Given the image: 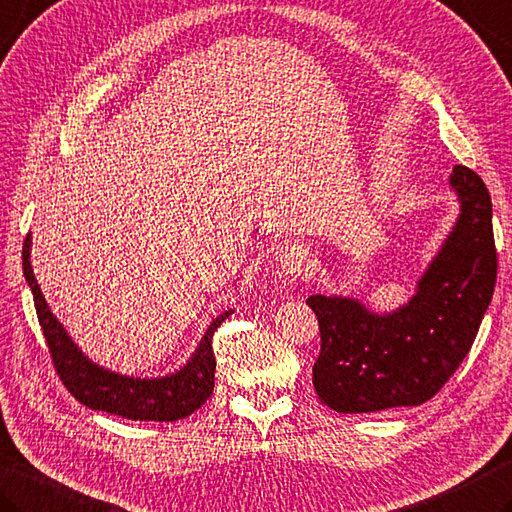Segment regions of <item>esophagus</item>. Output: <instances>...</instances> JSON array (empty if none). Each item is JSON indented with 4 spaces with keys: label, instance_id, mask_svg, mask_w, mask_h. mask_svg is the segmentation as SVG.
<instances>
[{
    "label": "esophagus",
    "instance_id": "esophagus-1",
    "mask_svg": "<svg viewBox=\"0 0 512 512\" xmlns=\"http://www.w3.org/2000/svg\"><path fill=\"white\" fill-rule=\"evenodd\" d=\"M279 268L286 277H310L315 270V262L313 257L308 255L306 248H286L282 255H279Z\"/></svg>",
    "mask_w": 512,
    "mask_h": 512
}]
</instances>
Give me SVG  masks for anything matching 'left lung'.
<instances>
[{"instance_id": "8db88e82", "label": "left lung", "mask_w": 512, "mask_h": 512, "mask_svg": "<svg viewBox=\"0 0 512 512\" xmlns=\"http://www.w3.org/2000/svg\"><path fill=\"white\" fill-rule=\"evenodd\" d=\"M448 186L459 215L406 304L375 313L357 297L306 299L322 333L313 386L337 413L424 404L475 342L497 279L493 204L466 166L450 170Z\"/></svg>"}]
</instances>
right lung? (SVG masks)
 Instances as JSON below:
<instances>
[{
  "label": "right lung",
  "mask_w": 512,
  "mask_h": 512,
  "mask_svg": "<svg viewBox=\"0 0 512 512\" xmlns=\"http://www.w3.org/2000/svg\"><path fill=\"white\" fill-rule=\"evenodd\" d=\"M30 246H33V235L28 233L22 250L26 284L33 293L39 326L44 330L55 370L77 402L110 415L135 419V422H177V419L193 415L206 402L215 386L213 335L217 326L228 315H233V308L224 310L208 324L186 364L173 373L162 377L122 375L93 362L53 315L35 279L33 264H30Z\"/></svg>",
  "instance_id": "obj_1"
}]
</instances>
